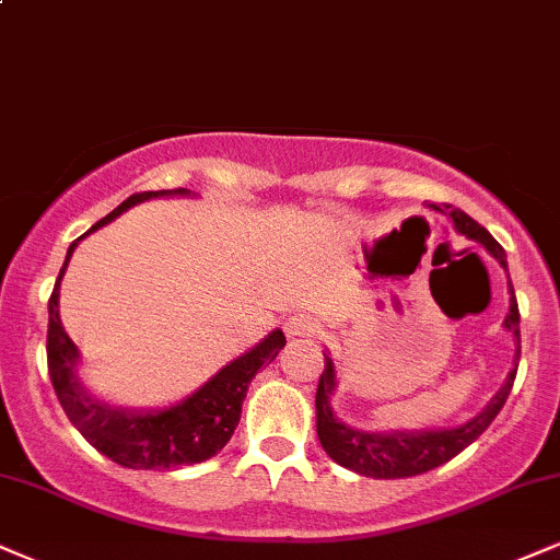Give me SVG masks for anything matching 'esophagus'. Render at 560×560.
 Returning <instances> with one entry per match:
<instances>
[{"mask_svg": "<svg viewBox=\"0 0 560 560\" xmlns=\"http://www.w3.org/2000/svg\"><path fill=\"white\" fill-rule=\"evenodd\" d=\"M318 331L320 326L313 318H307V315H292V318L287 320L289 339H310V336H315Z\"/></svg>", "mask_w": 560, "mask_h": 560, "instance_id": "esophagus-1", "label": "esophagus"}]
</instances>
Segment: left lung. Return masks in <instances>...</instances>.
I'll return each instance as SVG.
<instances>
[{
    "instance_id": "1",
    "label": "left lung",
    "mask_w": 560,
    "mask_h": 560,
    "mask_svg": "<svg viewBox=\"0 0 560 560\" xmlns=\"http://www.w3.org/2000/svg\"><path fill=\"white\" fill-rule=\"evenodd\" d=\"M433 211L446 213L454 221V229L464 234L467 240L480 242L493 258L501 262L503 271H509L506 253L503 247L493 240V234L488 229L477 224L475 219H469L467 213L454 208V211H443V208L430 206ZM448 208V206H446ZM509 315L503 320V328L516 339V357L514 368L509 370L503 386L495 390V396L490 399L475 417H469L467 422L454 428H428V430H360L341 422L334 415L331 396L336 390V368L331 354L323 352L326 357V368H323L318 390H315V425H318V441L326 448V454L331 456L336 464L352 469L357 475L375 477V480H401V477H415L430 469L441 467L454 459L456 454H462L469 443H475L490 422L495 420V415L501 412L503 404H506L511 386L516 378V360H518V305L514 287L509 279Z\"/></svg>"
}]
</instances>
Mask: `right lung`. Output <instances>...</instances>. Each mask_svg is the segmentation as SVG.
I'll return each mask as SVG.
<instances>
[{
  "instance_id": "obj_1",
  "label": "right lung",
  "mask_w": 560,
  "mask_h": 560,
  "mask_svg": "<svg viewBox=\"0 0 560 560\" xmlns=\"http://www.w3.org/2000/svg\"><path fill=\"white\" fill-rule=\"evenodd\" d=\"M195 195L185 187L159 192L130 195L122 206H117L109 215L96 221L83 237L96 229L106 226L109 221L125 213L127 208L145 203L153 198H187ZM78 237L67 250L65 266L59 271L49 300V336H46V357H49L51 386L57 390V399L62 404L65 415L80 430V435L93 448L109 456L112 462L122 464L127 469H172L182 464H200L219 454L226 446L234 428L240 425L242 401L247 396V386L260 368L271 365L276 354L287 345L284 331H271L266 339L258 341L245 354L234 357L213 378L185 399L161 409H130L117 407L104 399H96L83 386L78 375L80 352L75 341L70 339L59 318V284L67 271L72 253H75Z\"/></svg>"
}]
</instances>
